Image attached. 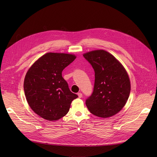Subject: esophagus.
Returning <instances> with one entry per match:
<instances>
[{
  "mask_svg": "<svg viewBox=\"0 0 157 157\" xmlns=\"http://www.w3.org/2000/svg\"><path fill=\"white\" fill-rule=\"evenodd\" d=\"M78 97H79V98H81L82 97H83V94H82L81 93H78Z\"/></svg>",
  "mask_w": 157,
  "mask_h": 157,
  "instance_id": "34e87169",
  "label": "esophagus"
}]
</instances>
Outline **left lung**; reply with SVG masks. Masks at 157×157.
<instances>
[{"mask_svg":"<svg viewBox=\"0 0 157 157\" xmlns=\"http://www.w3.org/2000/svg\"><path fill=\"white\" fill-rule=\"evenodd\" d=\"M95 71L94 91L86 100L90 112L97 117L108 118L124 107L130 92L128 74L113 55L104 50L83 55Z\"/></svg>","mask_w":157,"mask_h":157,"instance_id":"left-lung-1","label":"left lung"}]
</instances>
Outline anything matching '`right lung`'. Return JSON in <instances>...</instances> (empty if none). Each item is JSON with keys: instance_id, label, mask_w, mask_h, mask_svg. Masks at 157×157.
I'll return each mask as SVG.
<instances>
[{"instance_id": "add662e5", "label": "right lung", "mask_w": 157, "mask_h": 157, "mask_svg": "<svg viewBox=\"0 0 157 157\" xmlns=\"http://www.w3.org/2000/svg\"><path fill=\"white\" fill-rule=\"evenodd\" d=\"M76 59L67 53H48L27 71L24 92L30 108L43 118L55 121L63 117L78 96L71 92L62 71Z\"/></svg>"}]
</instances>
